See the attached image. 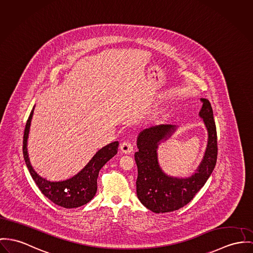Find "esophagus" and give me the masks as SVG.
Masks as SVG:
<instances>
[{"instance_id":"1","label":"esophagus","mask_w":253,"mask_h":253,"mask_svg":"<svg viewBox=\"0 0 253 253\" xmlns=\"http://www.w3.org/2000/svg\"><path fill=\"white\" fill-rule=\"evenodd\" d=\"M120 150L125 154H130L134 151V148H133V145L131 142L124 141L120 144Z\"/></svg>"}]
</instances>
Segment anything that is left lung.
I'll list each match as a JSON object with an SVG mask.
<instances>
[{
    "mask_svg": "<svg viewBox=\"0 0 253 253\" xmlns=\"http://www.w3.org/2000/svg\"><path fill=\"white\" fill-rule=\"evenodd\" d=\"M202 108L199 117L208 131V144L195 174L179 178L166 174L158 162L157 149L161 141L174 133V125H158L144 129L136 140L135 153L137 167L136 195L139 201L154 213H168L187 205L205 185L214 170L217 157V137L212 106L209 100L200 99Z\"/></svg>",
    "mask_w": 253,
    "mask_h": 253,
    "instance_id": "8db88e82",
    "label": "left lung"
}]
</instances>
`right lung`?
I'll return each mask as SVG.
<instances>
[{
    "label": "right lung",
    "instance_id": "right-lung-1",
    "mask_svg": "<svg viewBox=\"0 0 253 253\" xmlns=\"http://www.w3.org/2000/svg\"><path fill=\"white\" fill-rule=\"evenodd\" d=\"M35 109V107H34ZM34 109L27 120L23 137V155L27 168L41 193L53 203L66 209L77 208L89 202L97 191V178L99 170L103 166L117 153L118 141L112 142L101 148L87 165L70 179L58 182H50L39 176L33 169L28 155L27 142L30 132L31 121Z\"/></svg>",
    "mask_w": 253,
    "mask_h": 253
}]
</instances>
